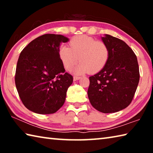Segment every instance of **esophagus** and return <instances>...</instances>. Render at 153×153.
<instances>
[{
  "mask_svg": "<svg viewBox=\"0 0 153 153\" xmlns=\"http://www.w3.org/2000/svg\"><path fill=\"white\" fill-rule=\"evenodd\" d=\"M81 77H78V76H74V81H77V80L79 79Z\"/></svg>",
  "mask_w": 153,
  "mask_h": 153,
  "instance_id": "1",
  "label": "esophagus"
}]
</instances>
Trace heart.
Here are the masks:
<instances>
[{"label": "heart", "instance_id": "heart-1", "mask_svg": "<svg viewBox=\"0 0 153 153\" xmlns=\"http://www.w3.org/2000/svg\"><path fill=\"white\" fill-rule=\"evenodd\" d=\"M109 54V48L105 42L85 35L73 38L69 46L63 45L59 50V58L67 70L71 69L79 59L80 63L72 69L73 74L76 75L97 73L105 66Z\"/></svg>", "mask_w": 153, "mask_h": 153}]
</instances>
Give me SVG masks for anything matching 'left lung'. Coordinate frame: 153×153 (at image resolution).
Wrapping results in <instances>:
<instances>
[{
	"label": "left lung",
	"mask_w": 153,
	"mask_h": 153,
	"mask_svg": "<svg viewBox=\"0 0 153 153\" xmlns=\"http://www.w3.org/2000/svg\"><path fill=\"white\" fill-rule=\"evenodd\" d=\"M109 57L98 73L90 76L88 96L92 107L104 113H115L130 104L138 87L140 73L134 51L123 42L105 34Z\"/></svg>",
	"instance_id": "1"
}]
</instances>
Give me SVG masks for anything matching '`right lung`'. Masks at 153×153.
Returning <instances> with one entry per match:
<instances>
[{
	"mask_svg": "<svg viewBox=\"0 0 153 153\" xmlns=\"http://www.w3.org/2000/svg\"><path fill=\"white\" fill-rule=\"evenodd\" d=\"M68 38L45 34L28 44L18 59L15 85L23 104L38 114L54 113L63 105L73 77L65 72L59 58L61 43Z\"/></svg>",
	"mask_w": 153,
	"mask_h": 153,
	"instance_id": "add662e5",
	"label": "right lung"
}]
</instances>
